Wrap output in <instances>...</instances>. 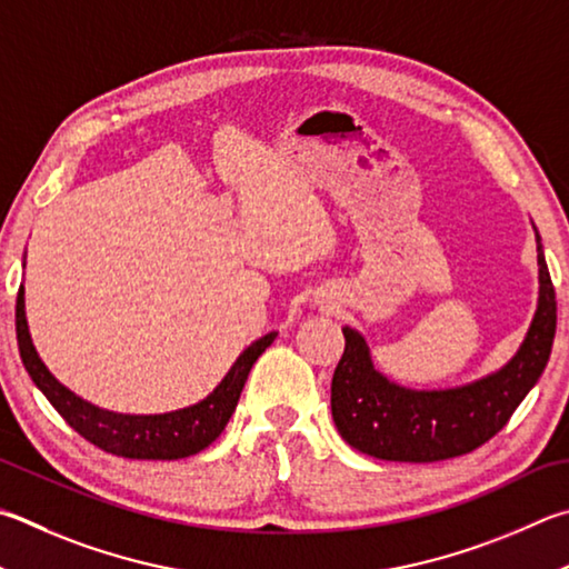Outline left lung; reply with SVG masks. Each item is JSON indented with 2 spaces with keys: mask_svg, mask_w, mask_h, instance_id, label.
Masks as SVG:
<instances>
[{
  "mask_svg": "<svg viewBox=\"0 0 569 569\" xmlns=\"http://www.w3.org/2000/svg\"><path fill=\"white\" fill-rule=\"evenodd\" d=\"M540 296L522 346L500 370L446 390H412L378 373L366 338L343 328L346 350L330 383V410L350 448L378 460L436 462L465 456L508 426L550 360L557 301L535 229Z\"/></svg>",
  "mask_w": 569,
  "mask_h": 569,
  "instance_id": "1",
  "label": "left lung"
}]
</instances>
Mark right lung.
I'll list each match as a JSON object with an SVG mask.
<instances>
[{"instance_id": "add662e5", "label": "right lung", "mask_w": 569, "mask_h": 569, "mask_svg": "<svg viewBox=\"0 0 569 569\" xmlns=\"http://www.w3.org/2000/svg\"><path fill=\"white\" fill-rule=\"evenodd\" d=\"M276 330L258 338L243 353L236 358L229 373L223 376L219 386L213 388L196 406L161 412V416H127V412H113L99 406H91L89 400L79 398L67 386L49 373V368L41 363L37 348L32 343L24 313V288L17 293V343L19 356L27 373L32 376L34 386L44 392L47 400L57 408V412L74 428L81 438L94 442L97 448L111 452L119 458L131 460H179L189 458L209 448L221 436L226 422L239 406L241 390L246 386L258 356L273 343Z\"/></svg>"}]
</instances>
